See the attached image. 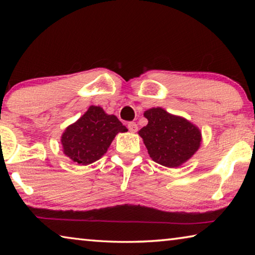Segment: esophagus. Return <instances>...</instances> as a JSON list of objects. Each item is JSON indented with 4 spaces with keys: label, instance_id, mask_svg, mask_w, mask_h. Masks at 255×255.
I'll return each instance as SVG.
<instances>
[{
    "label": "esophagus",
    "instance_id": "obj_1",
    "mask_svg": "<svg viewBox=\"0 0 255 255\" xmlns=\"http://www.w3.org/2000/svg\"><path fill=\"white\" fill-rule=\"evenodd\" d=\"M128 129H129V131H131V132H136V131L138 130L137 124H136V123H133V122L128 123Z\"/></svg>",
    "mask_w": 255,
    "mask_h": 255
}]
</instances>
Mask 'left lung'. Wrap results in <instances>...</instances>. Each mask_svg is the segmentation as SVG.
Returning a JSON list of instances; mask_svg holds the SVG:
<instances>
[{
    "mask_svg": "<svg viewBox=\"0 0 255 255\" xmlns=\"http://www.w3.org/2000/svg\"><path fill=\"white\" fill-rule=\"evenodd\" d=\"M147 126L139 130L149 156L161 165L178 167L192 156L200 146L201 132L184 118L153 108L145 111Z\"/></svg>",
    "mask_w": 255,
    "mask_h": 255,
    "instance_id": "left-lung-1",
    "label": "left lung"
}]
</instances>
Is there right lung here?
<instances>
[{
  "label": "right lung",
  "instance_id": "add662e5",
  "mask_svg": "<svg viewBox=\"0 0 255 255\" xmlns=\"http://www.w3.org/2000/svg\"><path fill=\"white\" fill-rule=\"evenodd\" d=\"M127 130L116 116L107 115L102 108L91 106L63 133L64 154L81 165H88L107 152L118 132Z\"/></svg>",
  "mask_w": 255,
  "mask_h": 255
}]
</instances>
